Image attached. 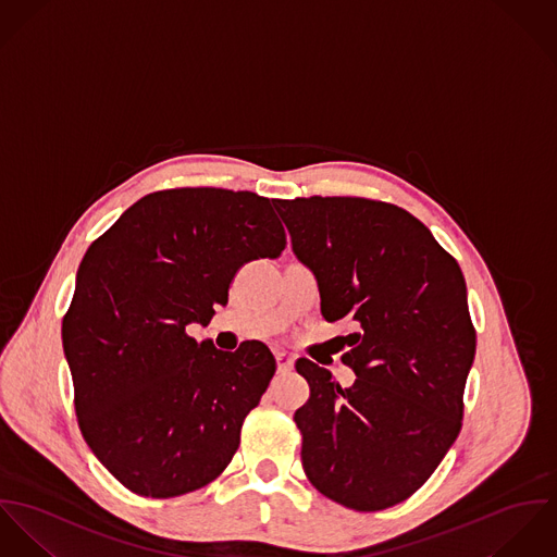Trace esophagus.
Listing matches in <instances>:
<instances>
[{
  "mask_svg": "<svg viewBox=\"0 0 557 557\" xmlns=\"http://www.w3.org/2000/svg\"><path fill=\"white\" fill-rule=\"evenodd\" d=\"M275 361H277V371L280 373H288V371L293 370V366H295V357L290 352H284V350L275 352Z\"/></svg>",
  "mask_w": 557,
  "mask_h": 557,
  "instance_id": "obj_1",
  "label": "esophagus"
}]
</instances>
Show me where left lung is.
<instances>
[{
    "instance_id": "1",
    "label": "left lung",
    "mask_w": 557,
    "mask_h": 557,
    "mask_svg": "<svg viewBox=\"0 0 557 557\" xmlns=\"http://www.w3.org/2000/svg\"><path fill=\"white\" fill-rule=\"evenodd\" d=\"M297 260L318 282L322 315L359 324L339 386L311 361L295 412L309 483L355 510L414 494L457 440L476 352L457 260L408 211L368 198L273 200ZM350 337V335H348Z\"/></svg>"
}]
</instances>
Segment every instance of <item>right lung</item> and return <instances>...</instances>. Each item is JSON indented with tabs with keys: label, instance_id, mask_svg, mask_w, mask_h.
I'll list each match as a JSON object with an SVG mask.
<instances>
[{
	"label": "right lung",
	"instance_id": "obj_1",
	"mask_svg": "<svg viewBox=\"0 0 557 557\" xmlns=\"http://www.w3.org/2000/svg\"><path fill=\"white\" fill-rule=\"evenodd\" d=\"M284 246L269 198L182 187L143 196L87 249L63 352L83 437L129 492L189 494L231 463L275 359L198 344L186 326L228 301L244 262Z\"/></svg>",
	"mask_w": 557,
	"mask_h": 557
}]
</instances>
